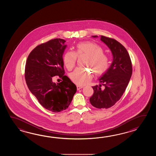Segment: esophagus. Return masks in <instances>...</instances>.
Listing matches in <instances>:
<instances>
[{
	"instance_id": "34e87169",
	"label": "esophagus",
	"mask_w": 156,
	"mask_h": 156,
	"mask_svg": "<svg viewBox=\"0 0 156 156\" xmlns=\"http://www.w3.org/2000/svg\"><path fill=\"white\" fill-rule=\"evenodd\" d=\"M82 88H83V86H79V85H77V90L81 89Z\"/></svg>"
}]
</instances>
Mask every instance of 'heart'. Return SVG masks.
Wrapping results in <instances>:
<instances>
[{
    "instance_id": "obj_1",
    "label": "heart",
    "mask_w": 156,
    "mask_h": 156,
    "mask_svg": "<svg viewBox=\"0 0 156 156\" xmlns=\"http://www.w3.org/2000/svg\"><path fill=\"white\" fill-rule=\"evenodd\" d=\"M86 55L89 56L86 66L91 67L98 75L106 72L109 66L108 57L103 53V50L96 43L84 42L78 43L75 52L69 51L63 56V62L69 70H72L76 62L77 56ZM94 76V71L91 69L77 68L70 74V78L73 83L83 85L89 83Z\"/></svg>"
}]
</instances>
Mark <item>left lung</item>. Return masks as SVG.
<instances>
[{
	"mask_svg": "<svg viewBox=\"0 0 156 156\" xmlns=\"http://www.w3.org/2000/svg\"><path fill=\"white\" fill-rule=\"evenodd\" d=\"M100 40L109 48L113 55V62L99 79L101 84L92 87L94 94L90 101L96 108L108 109L123 95L132 76V65L127 50L121 43L103 36H100ZM101 84L105 86L103 89L101 87Z\"/></svg>",
	"mask_w": 156,
	"mask_h": 156,
	"instance_id": "8db88e82",
	"label": "left lung"
}]
</instances>
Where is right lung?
Listing matches in <instances>:
<instances>
[{
    "instance_id": "right-lung-1",
    "label": "right lung",
    "mask_w": 156,
    "mask_h": 156,
    "mask_svg": "<svg viewBox=\"0 0 156 156\" xmlns=\"http://www.w3.org/2000/svg\"><path fill=\"white\" fill-rule=\"evenodd\" d=\"M65 40H51L33 49L27 60L25 79L28 89L45 109L55 113L66 109L76 92V86L63 75ZM56 76L63 79L54 83Z\"/></svg>"
}]
</instances>
